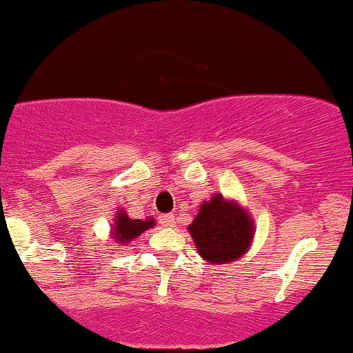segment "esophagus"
<instances>
[{"label": "esophagus", "mask_w": 353, "mask_h": 353, "mask_svg": "<svg viewBox=\"0 0 353 353\" xmlns=\"http://www.w3.org/2000/svg\"><path fill=\"white\" fill-rule=\"evenodd\" d=\"M159 223H161L163 228H168V230H172V228H175V224H176V217L173 216V214H166V216L159 217Z\"/></svg>", "instance_id": "1"}]
</instances>
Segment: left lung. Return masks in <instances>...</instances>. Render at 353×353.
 Listing matches in <instances>:
<instances>
[{
  "label": "left lung",
  "mask_w": 353,
  "mask_h": 353,
  "mask_svg": "<svg viewBox=\"0 0 353 353\" xmlns=\"http://www.w3.org/2000/svg\"><path fill=\"white\" fill-rule=\"evenodd\" d=\"M197 253L212 265L230 263L245 255L255 236V221L238 201L214 194L202 202L188 226Z\"/></svg>",
  "instance_id": "left-lung-1"
}]
</instances>
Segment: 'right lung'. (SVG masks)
Segmentation results:
<instances>
[{
  "label": "right lung",
  "instance_id": "obj_1",
  "mask_svg": "<svg viewBox=\"0 0 353 353\" xmlns=\"http://www.w3.org/2000/svg\"><path fill=\"white\" fill-rule=\"evenodd\" d=\"M154 219L146 217V219H130L123 209L115 210L114 226L110 230V238L114 243H119V246H127L132 243L137 236L143 234L144 231L154 228Z\"/></svg>",
  "mask_w": 353,
  "mask_h": 353
}]
</instances>
